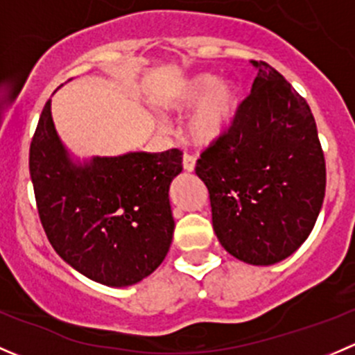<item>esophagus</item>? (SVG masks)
Returning a JSON list of instances; mask_svg holds the SVG:
<instances>
[{
  "instance_id": "esophagus-1",
  "label": "esophagus",
  "mask_w": 355,
  "mask_h": 355,
  "mask_svg": "<svg viewBox=\"0 0 355 355\" xmlns=\"http://www.w3.org/2000/svg\"><path fill=\"white\" fill-rule=\"evenodd\" d=\"M184 170L185 171H194L196 170V157L184 155Z\"/></svg>"
}]
</instances>
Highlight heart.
I'll use <instances>...</instances> for the list:
<instances>
[{"label":"heart","instance_id":"1","mask_svg":"<svg viewBox=\"0 0 355 355\" xmlns=\"http://www.w3.org/2000/svg\"><path fill=\"white\" fill-rule=\"evenodd\" d=\"M239 106L237 85L230 80L218 82L211 73L185 78L157 99V108L173 116L194 110L185 123V135L198 148H211L227 137L237 120Z\"/></svg>","mask_w":355,"mask_h":355}]
</instances>
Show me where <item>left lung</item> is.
<instances>
[{
  "mask_svg": "<svg viewBox=\"0 0 355 355\" xmlns=\"http://www.w3.org/2000/svg\"><path fill=\"white\" fill-rule=\"evenodd\" d=\"M227 137L200 155L196 173L211 199L220 244L254 266L280 263L318 220L327 166L316 121L299 92L264 62Z\"/></svg>",
  "mask_w": 355,
  "mask_h": 355,
  "instance_id": "1",
  "label": "left lung"
}]
</instances>
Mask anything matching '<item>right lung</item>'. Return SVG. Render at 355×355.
Returning a JSON list of instances; mask_svg holds the SVG:
<instances>
[{"label":"right lung","instance_id":"add662e5","mask_svg":"<svg viewBox=\"0 0 355 355\" xmlns=\"http://www.w3.org/2000/svg\"><path fill=\"white\" fill-rule=\"evenodd\" d=\"M28 168L48 241L78 273L130 287L163 263L175 230L168 192L182 171L178 149L78 159L56 132L49 99Z\"/></svg>","mask_w":355,"mask_h":355}]
</instances>
